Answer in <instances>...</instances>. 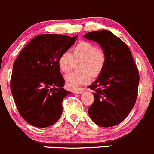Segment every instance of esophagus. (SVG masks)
<instances>
[{"mask_svg": "<svg viewBox=\"0 0 154 154\" xmlns=\"http://www.w3.org/2000/svg\"><path fill=\"white\" fill-rule=\"evenodd\" d=\"M83 92H84L83 89H78V90H74L73 93H75V94H81V93H82Z\"/></svg>", "mask_w": 154, "mask_h": 154, "instance_id": "1", "label": "esophagus"}]
</instances>
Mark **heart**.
<instances>
[{
  "label": "heart",
  "instance_id": "1",
  "mask_svg": "<svg viewBox=\"0 0 154 154\" xmlns=\"http://www.w3.org/2000/svg\"><path fill=\"white\" fill-rule=\"evenodd\" d=\"M80 59L79 69L81 70L69 72L64 77L66 86L69 89L88 85L91 82L92 76H99L105 66L107 56L96 44L82 41L73 47L72 53L64 51L60 55L58 67L61 72L66 73L72 69L75 61Z\"/></svg>",
  "mask_w": 154,
  "mask_h": 154
}]
</instances>
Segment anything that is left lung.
<instances>
[{
    "label": "left lung",
    "mask_w": 154,
    "mask_h": 154,
    "mask_svg": "<svg viewBox=\"0 0 154 154\" xmlns=\"http://www.w3.org/2000/svg\"><path fill=\"white\" fill-rule=\"evenodd\" d=\"M84 38L97 42L107 56L102 72L88 87L95 91L94 102L88 109L89 116L99 126H115L126 118L135 105L139 71L129 47L111 32H90Z\"/></svg>",
    "instance_id": "1"
}]
</instances>
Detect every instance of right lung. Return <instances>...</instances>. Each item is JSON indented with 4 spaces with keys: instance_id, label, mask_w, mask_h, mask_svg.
Segmentation results:
<instances>
[{
    "instance_id": "obj_1",
    "label": "right lung",
    "mask_w": 154,
    "mask_h": 154,
    "mask_svg": "<svg viewBox=\"0 0 154 154\" xmlns=\"http://www.w3.org/2000/svg\"><path fill=\"white\" fill-rule=\"evenodd\" d=\"M77 35L43 34L23 47L13 64L10 88L22 118L37 128L55 124L62 113V101L70 92L58 65L60 55Z\"/></svg>"
}]
</instances>
